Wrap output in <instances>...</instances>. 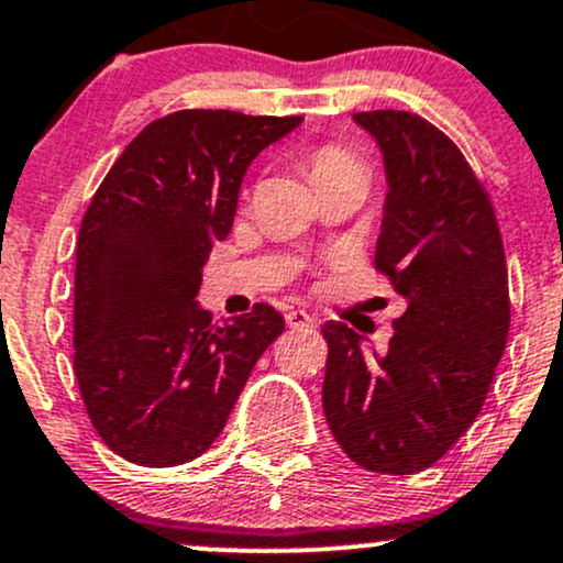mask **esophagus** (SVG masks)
I'll use <instances>...</instances> for the list:
<instances>
[{
  "mask_svg": "<svg viewBox=\"0 0 563 563\" xmlns=\"http://www.w3.org/2000/svg\"><path fill=\"white\" fill-rule=\"evenodd\" d=\"M284 319H287L289 329H310L316 323L313 316H308L306 310H287V316H284Z\"/></svg>",
  "mask_w": 563,
  "mask_h": 563,
  "instance_id": "obj_1",
  "label": "esophagus"
}]
</instances>
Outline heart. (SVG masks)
<instances>
[{
    "mask_svg": "<svg viewBox=\"0 0 563 563\" xmlns=\"http://www.w3.org/2000/svg\"><path fill=\"white\" fill-rule=\"evenodd\" d=\"M308 176L310 181L316 184V189L327 187V184L340 181L345 176H366V168L358 157L353 155L347 147L342 144H321L308 155Z\"/></svg>",
    "mask_w": 563,
    "mask_h": 563,
    "instance_id": "obj_1",
    "label": "heart"
}]
</instances>
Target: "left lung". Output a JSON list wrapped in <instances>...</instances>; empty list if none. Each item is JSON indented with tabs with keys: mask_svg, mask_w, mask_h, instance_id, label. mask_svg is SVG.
Returning <instances> with one entry per match:
<instances>
[{
	"mask_svg": "<svg viewBox=\"0 0 563 563\" xmlns=\"http://www.w3.org/2000/svg\"><path fill=\"white\" fill-rule=\"evenodd\" d=\"M353 121L379 144L389 187L374 266L408 306L385 353H363L347 323H323V416L350 461L416 474L485 406L511 323L504 240L485 187L438 125L406 110Z\"/></svg>",
	"mask_w": 563,
	"mask_h": 563,
	"instance_id": "obj_1",
	"label": "left lung"
}]
</instances>
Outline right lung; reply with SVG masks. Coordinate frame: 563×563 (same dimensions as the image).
Returning <instances> with one entry per match:
<instances>
[{
    "label": "right lung",
    "instance_id": "1",
    "mask_svg": "<svg viewBox=\"0 0 563 563\" xmlns=\"http://www.w3.org/2000/svg\"><path fill=\"white\" fill-rule=\"evenodd\" d=\"M300 121L170 112L139 131L91 197L76 244L73 368L97 434L131 464L178 466L208 451L284 332L266 302L216 327L195 297L247 165Z\"/></svg>",
    "mask_w": 563,
    "mask_h": 563
}]
</instances>
